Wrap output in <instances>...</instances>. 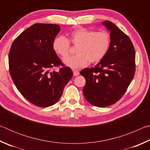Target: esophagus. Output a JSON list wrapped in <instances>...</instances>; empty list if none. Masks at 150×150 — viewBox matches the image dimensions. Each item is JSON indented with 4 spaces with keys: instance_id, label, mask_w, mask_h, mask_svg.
I'll list each match as a JSON object with an SVG mask.
<instances>
[{
    "instance_id": "1",
    "label": "esophagus",
    "mask_w": 150,
    "mask_h": 150,
    "mask_svg": "<svg viewBox=\"0 0 150 150\" xmlns=\"http://www.w3.org/2000/svg\"><path fill=\"white\" fill-rule=\"evenodd\" d=\"M73 75L75 76H77V75H79V72L78 71H75V70H73Z\"/></svg>"
}]
</instances>
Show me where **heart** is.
Returning a JSON list of instances; mask_svg holds the SVG:
<instances>
[{
    "label": "heart",
    "mask_w": 150,
    "mask_h": 150,
    "mask_svg": "<svg viewBox=\"0 0 150 150\" xmlns=\"http://www.w3.org/2000/svg\"><path fill=\"white\" fill-rule=\"evenodd\" d=\"M69 41L77 45V54L63 59V63L71 69L85 67L89 62L96 63L100 62L107 54L110 44L108 32H95L85 28H79L70 33ZM53 48L61 57H67L69 53L70 42L63 35H58L53 42Z\"/></svg>",
    "instance_id": "obj_1"
}]
</instances>
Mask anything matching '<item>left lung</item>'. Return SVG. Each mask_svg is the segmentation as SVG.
Instances as JSON below:
<instances>
[{"label":"left lung","instance_id":"1","mask_svg":"<svg viewBox=\"0 0 150 150\" xmlns=\"http://www.w3.org/2000/svg\"><path fill=\"white\" fill-rule=\"evenodd\" d=\"M110 32V44L105 57L94 67L85 68V98L92 105L106 107L116 103L125 93L136 70L135 50L128 35L108 20L103 22Z\"/></svg>","mask_w":150,"mask_h":150}]
</instances>
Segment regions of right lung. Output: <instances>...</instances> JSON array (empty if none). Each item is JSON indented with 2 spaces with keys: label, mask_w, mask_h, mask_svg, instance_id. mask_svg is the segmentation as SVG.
I'll return each instance as SVG.
<instances>
[{
  "label": "right lung",
  "mask_w": 150,
  "mask_h": 150,
  "mask_svg": "<svg viewBox=\"0 0 150 150\" xmlns=\"http://www.w3.org/2000/svg\"><path fill=\"white\" fill-rule=\"evenodd\" d=\"M60 26L35 24L22 32L12 43L8 55L10 74L25 98L40 107L54 105L73 77L53 48ZM62 65L58 72L52 68Z\"/></svg>",
  "instance_id": "right-lung-1"
}]
</instances>
